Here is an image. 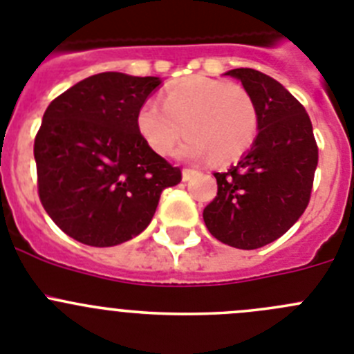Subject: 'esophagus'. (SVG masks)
<instances>
[{
  "label": "esophagus",
  "mask_w": 354,
  "mask_h": 354,
  "mask_svg": "<svg viewBox=\"0 0 354 354\" xmlns=\"http://www.w3.org/2000/svg\"><path fill=\"white\" fill-rule=\"evenodd\" d=\"M195 174H196V171L192 170V168H184V170H183V180H189Z\"/></svg>",
  "instance_id": "obj_1"
}]
</instances>
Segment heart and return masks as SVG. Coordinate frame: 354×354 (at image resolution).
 Masks as SVG:
<instances>
[{
    "label": "heart",
    "mask_w": 354,
    "mask_h": 354,
    "mask_svg": "<svg viewBox=\"0 0 354 354\" xmlns=\"http://www.w3.org/2000/svg\"><path fill=\"white\" fill-rule=\"evenodd\" d=\"M136 127L147 145L159 156L180 147L186 159L211 156L216 162H228L243 156L255 142L259 129L257 106L241 84L205 76H193L168 86L162 104L145 101L136 115Z\"/></svg>",
    "instance_id": "b5f03b06"
}]
</instances>
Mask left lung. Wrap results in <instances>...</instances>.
<instances>
[{
    "instance_id": "1",
    "label": "left lung",
    "mask_w": 354,
    "mask_h": 354,
    "mask_svg": "<svg viewBox=\"0 0 354 354\" xmlns=\"http://www.w3.org/2000/svg\"><path fill=\"white\" fill-rule=\"evenodd\" d=\"M257 106L259 134L228 171H216L218 195L204 221L218 241L239 250L270 245L299 220L310 202L317 143L308 113L282 84L255 68H234Z\"/></svg>"
}]
</instances>
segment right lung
<instances>
[{
    "label": "right lung",
    "mask_w": 354,
    "mask_h": 354,
    "mask_svg": "<svg viewBox=\"0 0 354 354\" xmlns=\"http://www.w3.org/2000/svg\"><path fill=\"white\" fill-rule=\"evenodd\" d=\"M154 76L101 72L48 106L35 136L37 186L44 209L72 239L115 246L149 227L179 167L150 149L136 127Z\"/></svg>",
    "instance_id": "add662e5"
}]
</instances>
